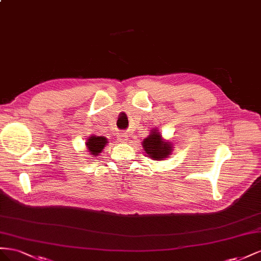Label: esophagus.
I'll return each instance as SVG.
<instances>
[{"label":"esophagus","instance_id":"obj_1","mask_svg":"<svg viewBox=\"0 0 261 261\" xmlns=\"http://www.w3.org/2000/svg\"><path fill=\"white\" fill-rule=\"evenodd\" d=\"M128 135H126V133H119V136H118V140L120 141V142H122V143H124V142H126V141H128Z\"/></svg>","mask_w":261,"mask_h":261}]
</instances>
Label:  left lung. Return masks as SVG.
<instances>
[{"label":"left lung","instance_id":"1","mask_svg":"<svg viewBox=\"0 0 261 261\" xmlns=\"http://www.w3.org/2000/svg\"><path fill=\"white\" fill-rule=\"evenodd\" d=\"M143 147L146 154L155 161H162L163 159H166L173 148L172 144L163 141L160 132L156 130L152 131L151 135L143 141Z\"/></svg>","mask_w":261,"mask_h":261}]
</instances>
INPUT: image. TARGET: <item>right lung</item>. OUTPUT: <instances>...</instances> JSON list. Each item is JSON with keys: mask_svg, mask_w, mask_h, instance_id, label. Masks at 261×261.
<instances>
[{"mask_svg": "<svg viewBox=\"0 0 261 261\" xmlns=\"http://www.w3.org/2000/svg\"><path fill=\"white\" fill-rule=\"evenodd\" d=\"M107 139L103 137H96V136H92L86 141V145L87 148L89 150V153L94 156H97L98 153H100L102 151L103 146L107 144Z\"/></svg>", "mask_w": 261, "mask_h": 261, "instance_id": "1", "label": "right lung"}]
</instances>
